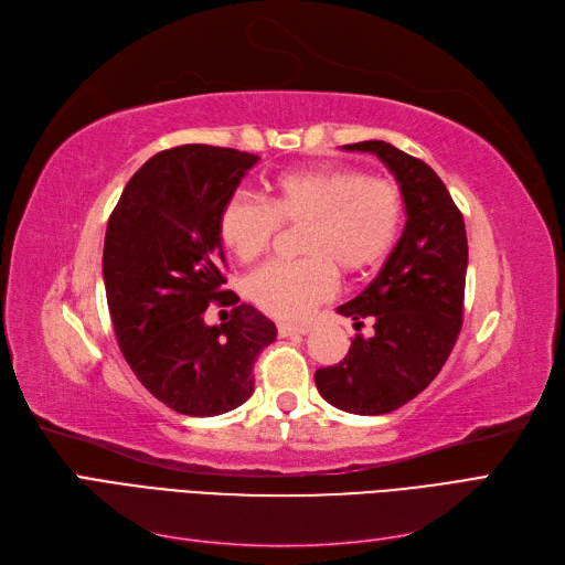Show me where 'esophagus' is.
<instances>
[{
    "label": "esophagus",
    "instance_id": "34e87169",
    "mask_svg": "<svg viewBox=\"0 0 565 565\" xmlns=\"http://www.w3.org/2000/svg\"><path fill=\"white\" fill-rule=\"evenodd\" d=\"M311 330L309 322H280L278 332L280 337H292V334H306Z\"/></svg>",
    "mask_w": 565,
    "mask_h": 565
}]
</instances>
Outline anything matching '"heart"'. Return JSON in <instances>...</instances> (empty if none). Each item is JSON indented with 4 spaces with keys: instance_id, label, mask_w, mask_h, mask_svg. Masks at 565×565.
Returning a JSON list of instances; mask_svg holds the SVG:
<instances>
[{
    "instance_id": "1",
    "label": "heart",
    "mask_w": 565,
    "mask_h": 565,
    "mask_svg": "<svg viewBox=\"0 0 565 565\" xmlns=\"http://www.w3.org/2000/svg\"><path fill=\"white\" fill-rule=\"evenodd\" d=\"M405 218L403 193L386 179L341 167H303L268 183V202L237 193L218 214V237L245 264L270 249L282 226H301L295 262L252 273L247 295L276 318H301L328 299L341 270L367 276L396 247Z\"/></svg>"
}]
</instances>
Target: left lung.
<instances>
[{
	"label": "left lung",
	"mask_w": 565,
	"mask_h": 565,
	"mask_svg": "<svg viewBox=\"0 0 565 565\" xmlns=\"http://www.w3.org/2000/svg\"><path fill=\"white\" fill-rule=\"evenodd\" d=\"M377 156L396 177L407 221L382 270L337 313L374 320L355 334L344 361L316 370L330 405L353 415H386L413 401L446 365L465 316L469 245L465 218L434 169L386 141L344 146Z\"/></svg>",
	"instance_id": "left-lung-1"
}]
</instances>
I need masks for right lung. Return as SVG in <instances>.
Instances as JSON below:
<instances>
[{"label":"right lung","instance_id":"1","mask_svg":"<svg viewBox=\"0 0 565 565\" xmlns=\"http://www.w3.org/2000/svg\"><path fill=\"white\" fill-rule=\"evenodd\" d=\"M235 148L177 146L152 156L119 195L104 245L106 297L119 351L152 396L188 417H214L254 391V361L276 324L224 289L218 214L256 164ZM232 320L203 322L206 306Z\"/></svg>","mask_w":565,"mask_h":565}]
</instances>
